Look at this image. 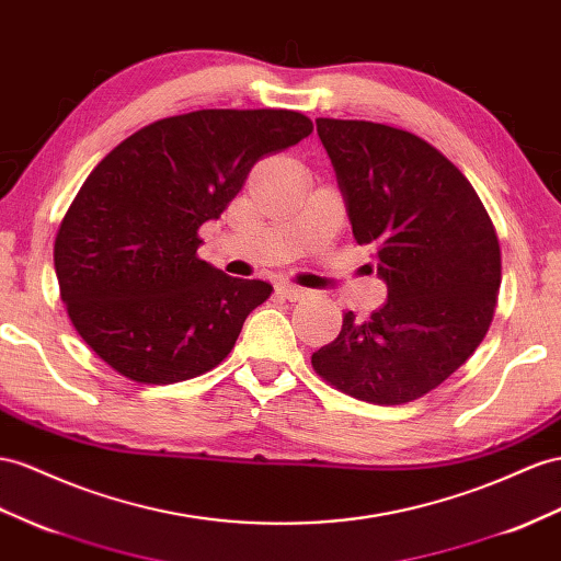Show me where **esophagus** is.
<instances>
[{
	"mask_svg": "<svg viewBox=\"0 0 561 561\" xmlns=\"http://www.w3.org/2000/svg\"><path fill=\"white\" fill-rule=\"evenodd\" d=\"M277 291H279L284 298H289V300H300V298L308 296L306 289H300V286H294V284H279Z\"/></svg>",
	"mask_w": 561,
	"mask_h": 561,
	"instance_id": "esophagus-1",
	"label": "esophagus"
}]
</instances>
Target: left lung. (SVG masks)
Here are the masks:
<instances>
[{"instance_id":"8db88e82","label":"left lung","mask_w":561,"mask_h":561,"mask_svg":"<svg viewBox=\"0 0 561 561\" xmlns=\"http://www.w3.org/2000/svg\"><path fill=\"white\" fill-rule=\"evenodd\" d=\"M318 135L389 300L367 322L343 312L312 369L365 403H412L462 367L493 322L502 277L493 220L462 170L417 135L339 118H318Z\"/></svg>"}]
</instances>
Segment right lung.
Masks as SVG:
<instances>
[{
	"label": "right lung",
	"mask_w": 561,
	"mask_h": 561,
	"mask_svg": "<svg viewBox=\"0 0 561 561\" xmlns=\"http://www.w3.org/2000/svg\"><path fill=\"white\" fill-rule=\"evenodd\" d=\"M312 121L286 108H201L123 139L66 210L54 241L61 300L82 341L137 383L206 375L270 298L196 255L198 227L220 218L265 156Z\"/></svg>",
	"instance_id": "obj_1"
}]
</instances>
